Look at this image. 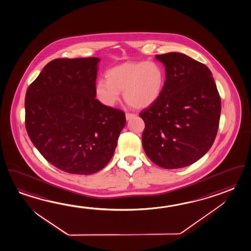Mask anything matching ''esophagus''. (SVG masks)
I'll return each instance as SVG.
<instances>
[{
    "instance_id": "1",
    "label": "esophagus",
    "mask_w": 251,
    "mask_h": 251,
    "mask_svg": "<svg viewBox=\"0 0 251 251\" xmlns=\"http://www.w3.org/2000/svg\"><path fill=\"white\" fill-rule=\"evenodd\" d=\"M136 118V115L135 114L133 113H126V120H130V119H132V118Z\"/></svg>"
}]
</instances>
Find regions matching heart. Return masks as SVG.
Instances as JSON below:
<instances>
[{
  "instance_id": "b5f03b06",
  "label": "heart",
  "mask_w": 251,
  "mask_h": 251,
  "mask_svg": "<svg viewBox=\"0 0 251 251\" xmlns=\"http://www.w3.org/2000/svg\"><path fill=\"white\" fill-rule=\"evenodd\" d=\"M105 76L96 82L95 94L107 107H114L123 91L128 104L147 108L161 96L166 83L165 68L156 60L127 61L108 69Z\"/></svg>"
}]
</instances>
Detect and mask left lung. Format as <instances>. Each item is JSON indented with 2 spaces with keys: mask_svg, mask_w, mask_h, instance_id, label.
<instances>
[{
  "mask_svg": "<svg viewBox=\"0 0 251 251\" xmlns=\"http://www.w3.org/2000/svg\"><path fill=\"white\" fill-rule=\"evenodd\" d=\"M156 59L166 68V83L157 101L140 113L145 123L143 147L158 167L176 169L196 162L211 148L221 99L205 65L179 52Z\"/></svg>",
  "mask_w": 251,
  "mask_h": 251,
  "instance_id": "1",
  "label": "left lung"
}]
</instances>
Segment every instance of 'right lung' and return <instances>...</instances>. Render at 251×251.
Wrapping results in <instances>:
<instances>
[{"label": "right lung", "instance_id": "right-lung-1", "mask_svg": "<svg viewBox=\"0 0 251 251\" xmlns=\"http://www.w3.org/2000/svg\"><path fill=\"white\" fill-rule=\"evenodd\" d=\"M99 58L51 60L25 94V128L45 159L64 172L92 175L111 159L126 125L122 110L95 94Z\"/></svg>", "mask_w": 251, "mask_h": 251}]
</instances>
